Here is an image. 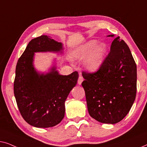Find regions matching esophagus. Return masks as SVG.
<instances>
[{
	"label": "esophagus",
	"instance_id": "esophagus-1",
	"mask_svg": "<svg viewBox=\"0 0 147 147\" xmlns=\"http://www.w3.org/2000/svg\"><path fill=\"white\" fill-rule=\"evenodd\" d=\"M83 78H82V76H81V74H80V75H79V77H78V84H79V85H80V84H81V83H82V82L83 81Z\"/></svg>",
	"mask_w": 147,
	"mask_h": 147
}]
</instances>
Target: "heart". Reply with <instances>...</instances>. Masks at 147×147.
Returning a JSON list of instances; mask_svg holds the SVG:
<instances>
[{
  "mask_svg": "<svg viewBox=\"0 0 147 147\" xmlns=\"http://www.w3.org/2000/svg\"><path fill=\"white\" fill-rule=\"evenodd\" d=\"M96 40H92L82 45L73 53L74 59H82L86 57L84 61V67L86 71L94 72L98 69L102 65L106 47L104 44H99Z\"/></svg>",
  "mask_w": 147,
  "mask_h": 147,
  "instance_id": "obj_1",
  "label": "heart"
}]
</instances>
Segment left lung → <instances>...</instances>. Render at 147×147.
Instances as JSON below:
<instances>
[{
    "instance_id": "1",
    "label": "left lung",
    "mask_w": 147,
    "mask_h": 147,
    "mask_svg": "<svg viewBox=\"0 0 147 147\" xmlns=\"http://www.w3.org/2000/svg\"><path fill=\"white\" fill-rule=\"evenodd\" d=\"M82 75L90 117L106 124L122 121L131 110L136 93V65L125 41L115 38L98 71H83Z\"/></svg>"
}]
</instances>
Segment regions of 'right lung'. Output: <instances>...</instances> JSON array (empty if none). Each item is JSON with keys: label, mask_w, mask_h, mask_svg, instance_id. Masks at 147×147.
<instances>
[{"label": "right lung", "mask_w": 147, "mask_h": 147, "mask_svg": "<svg viewBox=\"0 0 147 147\" xmlns=\"http://www.w3.org/2000/svg\"><path fill=\"white\" fill-rule=\"evenodd\" d=\"M63 44L47 35L32 39L16 67L14 94L20 115L26 123L38 128L52 127L65 117V102L77 83L76 71L61 75L56 67L46 74L33 65L34 53H63Z\"/></svg>", "instance_id": "right-lung-1"}]
</instances>
